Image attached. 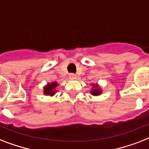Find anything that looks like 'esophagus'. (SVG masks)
<instances>
[{"label": "esophagus", "instance_id": "esophagus-1", "mask_svg": "<svg viewBox=\"0 0 149 149\" xmlns=\"http://www.w3.org/2000/svg\"><path fill=\"white\" fill-rule=\"evenodd\" d=\"M69 77H70V79H76L77 78V75L74 74V73H70Z\"/></svg>", "mask_w": 149, "mask_h": 149}]
</instances>
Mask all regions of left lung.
<instances>
[{
  "label": "left lung",
  "mask_w": 149,
  "mask_h": 149,
  "mask_svg": "<svg viewBox=\"0 0 149 149\" xmlns=\"http://www.w3.org/2000/svg\"><path fill=\"white\" fill-rule=\"evenodd\" d=\"M102 93V90L99 86L97 84H92V89L91 91V93L93 96H99Z\"/></svg>",
  "instance_id": "8db88e82"
}]
</instances>
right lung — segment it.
I'll return each mask as SVG.
<instances>
[{
	"label": "right lung",
	"instance_id": "obj_1",
	"mask_svg": "<svg viewBox=\"0 0 149 149\" xmlns=\"http://www.w3.org/2000/svg\"><path fill=\"white\" fill-rule=\"evenodd\" d=\"M58 84L56 82H52V83H49L44 86V91L43 93L46 96H54L56 93V88L58 86Z\"/></svg>",
	"mask_w": 149,
	"mask_h": 149
}]
</instances>
